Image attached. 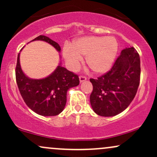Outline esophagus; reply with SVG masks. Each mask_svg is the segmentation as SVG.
<instances>
[{
    "instance_id": "esophagus-1",
    "label": "esophagus",
    "mask_w": 157,
    "mask_h": 157,
    "mask_svg": "<svg viewBox=\"0 0 157 157\" xmlns=\"http://www.w3.org/2000/svg\"><path fill=\"white\" fill-rule=\"evenodd\" d=\"M79 79H80V82H84V81H86V80H87V78H86V77H84V76H80V77H79Z\"/></svg>"
}]
</instances>
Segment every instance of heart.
I'll return each instance as SVG.
<instances>
[{
  "mask_svg": "<svg viewBox=\"0 0 157 157\" xmlns=\"http://www.w3.org/2000/svg\"><path fill=\"white\" fill-rule=\"evenodd\" d=\"M118 52L115 37L104 36H85L73 41L71 46L63 48V56L71 69L75 70L86 57V63L94 73L107 72L114 63Z\"/></svg>",
  "mask_w": 157,
  "mask_h": 157,
  "instance_id": "b5f03b06",
  "label": "heart"
}]
</instances>
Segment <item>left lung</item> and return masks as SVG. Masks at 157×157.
Instances as JSON below:
<instances>
[{
	"mask_svg": "<svg viewBox=\"0 0 157 157\" xmlns=\"http://www.w3.org/2000/svg\"><path fill=\"white\" fill-rule=\"evenodd\" d=\"M140 55L134 47L122 50L109 72L90 79L93 91L90 102L97 114L113 117L130 105L137 91L140 80Z\"/></svg>",
	"mask_w": 157,
	"mask_h": 157,
	"instance_id": "left-lung-1",
	"label": "left lung"
}]
</instances>
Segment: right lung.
I'll use <instances>...</instances> for the list:
<instances>
[{
  "mask_svg": "<svg viewBox=\"0 0 157 157\" xmlns=\"http://www.w3.org/2000/svg\"><path fill=\"white\" fill-rule=\"evenodd\" d=\"M35 40L45 41L58 52L61 51L60 45L46 36L40 35L32 41ZM20 55L21 53L17 55L15 75L18 89L24 102L30 109L41 116L58 115L66 106L68 90L80 83L78 76L63 67L60 62L55 71L45 78H29L21 68Z\"/></svg>",
  "mask_w": 157,
  "mask_h": 157,
  "instance_id": "right-lung-1",
  "label": "right lung"
}]
</instances>
